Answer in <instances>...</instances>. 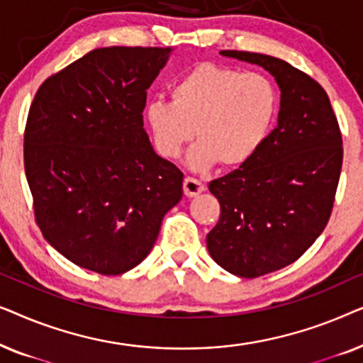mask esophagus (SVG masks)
Instances as JSON below:
<instances>
[{
    "instance_id": "1",
    "label": "esophagus",
    "mask_w": 363,
    "mask_h": 363,
    "mask_svg": "<svg viewBox=\"0 0 363 363\" xmlns=\"http://www.w3.org/2000/svg\"><path fill=\"white\" fill-rule=\"evenodd\" d=\"M183 190H185L186 196H196L200 195L201 191H205V183L198 180V178L186 177L185 182H183Z\"/></svg>"
}]
</instances>
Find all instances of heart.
<instances>
[{"mask_svg":"<svg viewBox=\"0 0 363 363\" xmlns=\"http://www.w3.org/2000/svg\"><path fill=\"white\" fill-rule=\"evenodd\" d=\"M172 104L152 101L143 118L158 155L178 158L191 138L188 163L205 170L215 163L235 168L255 158L274 130L279 92L259 72H240L201 62L170 87Z\"/></svg>","mask_w":363,"mask_h":363,"instance_id":"b5f03b06","label":"heart"}]
</instances>
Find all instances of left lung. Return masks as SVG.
<instances>
[{
    "label": "left lung",
    "instance_id": "8db88e82",
    "mask_svg": "<svg viewBox=\"0 0 363 363\" xmlns=\"http://www.w3.org/2000/svg\"><path fill=\"white\" fill-rule=\"evenodd\" d=\"M221 56L257 64L281 89L277 127L246 165L213 180L221 215L208 233L216 264L240 277L282 269L329 221L342 168V135L319 82L282 59L246 51Z\"/></svg>",
    "mask_w": 363,
    "mask_h": 363
}]
</instances>
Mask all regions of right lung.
<instances>
[{
  "label": "right lung",
  "mask_w": 363,
  "mask_h": 363,
  "mask_svg": "<svg viewBox=\"0 0 363 363\" xmlns=\"http://www.w3.org/2000/svg\"><path fill=\"white\" fill-rule=\"evenodd\" d=\"M172 48H101L48 77L24 130V170L43 236L104 276L145 259L183 196V173L143 128L147 89Z\"/></svg>",
  "instance_id": "1"
}]
</instances>
